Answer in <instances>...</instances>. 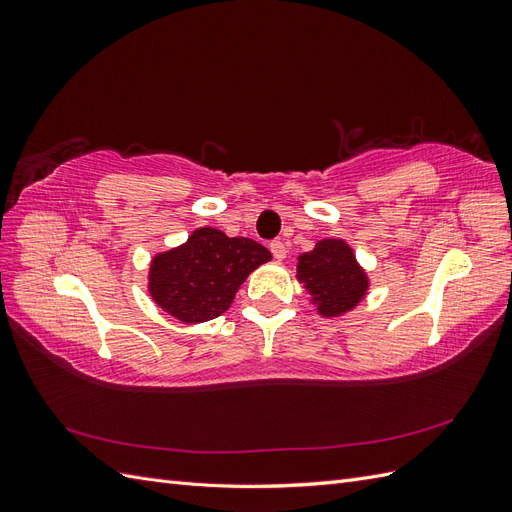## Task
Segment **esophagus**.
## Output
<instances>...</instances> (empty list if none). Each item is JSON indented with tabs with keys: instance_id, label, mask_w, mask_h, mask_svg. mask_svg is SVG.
<instances>
[{
	"instance_id": "obj_1",
	"label": "esophagus",
	"mask_w": 512,
	"mask_h": 512,
	"mask_svg": "<svg viewBox=\"0 0 512 512\" xmlns=\"http://www.w3.org/2000/svg\"><path fill=\"white\" fill-rule=\"evenodd\" d=\"M269 250H271V254H273L275 260H284V258H286V245H284V241H280V239L271 241Z\"/></svg>"
}]
</instances>
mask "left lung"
<instances>
[{
    "label": "left lung",
    "instance_id": "8db88e82",
    "mask_svg": "<svg viewBox=\"0 0 512 512\" xmlns=\"http://www.w3.org/2000/svg\"><path fill=\"white\" fill-rule=\"evenodd\" d=\"M297 280L312 294V303L324 318L350 312L369 288L367 273L344 239H322L312 252L301 254Z\"/></svg>",
    "mask_w": 512,
    "mask_h": 512
}]
</instances>
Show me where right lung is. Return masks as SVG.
I'll return each mask as SVG.
<instances>
[{"instance_id":"add662e5","label":"right lung","mask_w":512,"mask_h":512,"mask_svg":"<svg viewBox=\"0 0 512 512\" xmlns=\"http://www.w3.org/2000/svg\"><path fill=\"white\" fill-rule=\"evenodd\" d=\"M271 252L218 228H196L188 241L156 254L149 267V294L166 314L185 322H207L230 307L239 286Z\"/></svg>"}]
</instances>
